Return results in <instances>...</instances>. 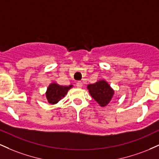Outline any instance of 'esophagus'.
<instances>
[{"instance_id":"obj_1","label":"esophagus","mask_w":159,"mask_h":159,"mask_svg":"<svg viewBox=\"0 0 159 159\" xmlns=\"http://www.w3.org/2000/svg\"><path fill=\"white\" fill-rule=\"evenodd\" d=\"M76 86H77V87H78V88H81L82 86H83V83L81 81H78L76 83Z\"/></svg>"}]
</instances>
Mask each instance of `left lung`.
<instances>
[{"label":"left lung","instance_id":"1","mask_svg":"<svg viewBox=\"0 0 159 159\" xmlns=\"http://www.w3.org/2000/svg\"><path fill=\"white\" fill-rule=\"evenodd\" d=\"M87 88L91 96L102 107L106 106L110 102L114 93L110 85L104 80L98 81L92 84H89L87 86Z\"/></svg>","mask_w":159,"mask_h":159}]
</instances>
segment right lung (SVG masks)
I'll return each mask as SVG.
<instances>
[{
	"instance_id": "obj_1",
	"label": "right lung",
	"mask_w": 159,
	"mask_h": 159,
	"mask_svg": "<svg viewBox=\"0 0 159 159\" xmlns=\"http://www.w3.org/2000/svg\"><path fill=\"white\" fill-rule=\"evenodd\" d=\"M72 85L61 86L56 83L51 84L46 91V97L48 102L52 105L57 103L66 95L68 90L72 88Z\"/></svg>"
}]
</instances>
